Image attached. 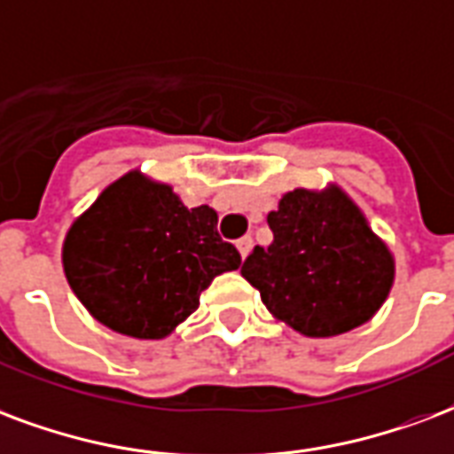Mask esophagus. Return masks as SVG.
<instances>
[{"mask_svg":"<svg viewBox=\"0 0 454 454\" xmlns=\"http://www.w3.org/2000/svg\"><path fill=\"white\" fill-rule=\"evenodd\" d=\"M236 247H238V253H240V257H243V260H245V257L250 254V250H253V238L243 236L236 243Z\"/></svg>","mask_w":454,"mask_h":454,"instance_id":"obj_1","label":"esophagus"}]
</instances>
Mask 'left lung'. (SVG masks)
I'll use <instances>...</instances> for the list:
<instances>
[{
  "instance_id": "8db88e82",
  "label": "left lung",
  "mask_w": 454,
  "mask_h": 454,
  "mask_svg": "<svg viewBox=\"0 0 454 454\" xmlns=\"http://www.w3.org/2000/svg\"><path fill=\"white\" fill-rule=\"evenodd\" d=\"M274 240L254 247L243 274L278 322L305 337H337L380 310L395 257L341 187H298L267 216Z\"/></svg>"
}]
</instances>
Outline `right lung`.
Instances as JSON below:
<instances>
[{
	"mask_svg": "<svg viewBox=\"0 0 454 454\" xmlns=\"http://www.w3.org/2000/svg\"><path fill=\"white\" fill-rule=\"evenodd\" d=\"M216 223L211 207L187 209L170 184L129 170L67 231L65 277L100 325L163 339L200 308L214 277L243 262Z\"/></svg>",
	"mask_w": 454,
	"mask_h": 454,
	"instance_id": "1",
	"label": "right lung"
}]
</instances>
